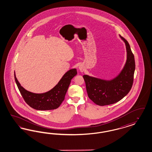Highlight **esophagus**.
Here are the masks:
<instances>
[{"label":"esophagus","mask_w":152,"mask_h":152,"mask_svg":"<svg viewBox=\"0 0 152 152\" xmlns=\"http://www.w3.org/2000/svg\"><path fill=\"white\" fill-rule=\"evenodd\" d=\"M79 69L81 72H84V69H85V67H84V65H83V64H81V65H80L79 67Z\"/></svg>","instance_id":"34e87169"}]
</instances>
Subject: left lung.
I'll use <instances>...</instances> for the list:
<instances>
[{
  "label": "left lung",
  "instance_id": "8db88e82",
  "mask_svg": "<svg viewBox=\"0 0 152 152\" xmlns=\"http://www.w3.org/2000/svg\"><path fill=\"white\" fill-rule=\"evenodd\" d=\"M125 42L126 61L120 72L110 80L83 76L89 98L96 104L103 106L114 104L124 98L130 91L135 69L134 56L127 41L119 35Z\"/></svg>",
  "mask_w": 152,
  "mask_h": 152
}]
</instances>
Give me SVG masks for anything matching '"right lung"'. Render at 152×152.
I'll list each match as a JSON object with an SVG mask.
<instances>
[{"instance_id":"obj_1","label":"right lung","mask_w":152,"mask_h":152,"mask_svg":"<svg viewBox=\"0 0 152 152\" xmlns=\"http://www.w3.org/2000/svg\"><path fill=\"white\" fill-rule=\"evenodd\" d=\"M76 75V68L68 70L53 88L47 92L39 94L30 92L23 88L16 78L15 72V79L21 94L29 106L37 110H52L57 108L61 104L71 80Z\"/></svg>"}]
</instances>
